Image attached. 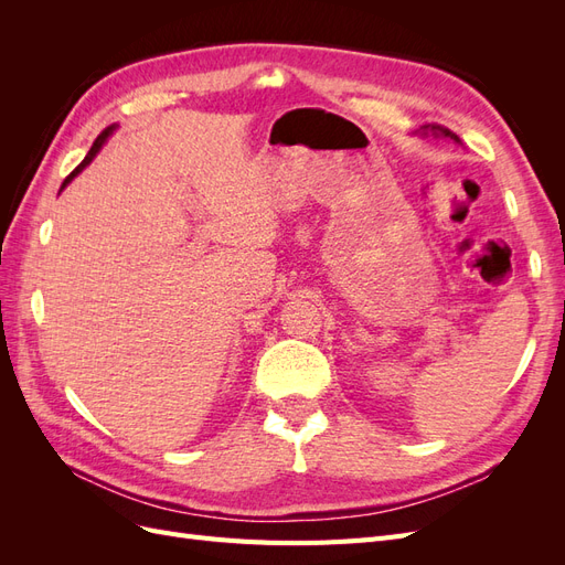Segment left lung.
Returning <instances> with one entry per match:
<instances>
[{
	"mask_svg": "<svg viewBox=\"0 0 565 565\" xmlns=\"http://www.w3.org/2000/svg\"><path fill=\"white\" fill-rule=\"evenodd\" d=\"M426 131H434V134H436V131H440L443 136H450L452 141H459V136H457V134H452L450 129H443V127H429V125H424V127H422V134H426Z\"/></svg>",
	"mask_w": 565,
	"mask_h": 565,
	"instance_id": "8db88e82",
	"label": "left lung"
}]
</instances>
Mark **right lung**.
<instances>
[{"label": "right lung", "mask_w": 565, "mask_h": 565, "mask_svg": "<svg viewBox=\"0 0 565 565\" xmlns=\"http://www.w3.org/2000/svg\"><path fill=\"white\" fill-rule=\"evenodd\" d=\"M113 129H115V127H106L104 131H100V134H98V139H96V141H94V146L89 148V152H87V158H84V160H82V162L77 164V169H75V172H73L71 177H65V181H63V185H61V188H65L67 183H71V181H73V179H75V177H77V174L82 172V169H84V167H87V164H89V162H92V160L96 158V152H98L100 148H104V143L108 141V136L113 134Z\"/></svg>", "instance_id": "right-lung-1"}]
</instances>
